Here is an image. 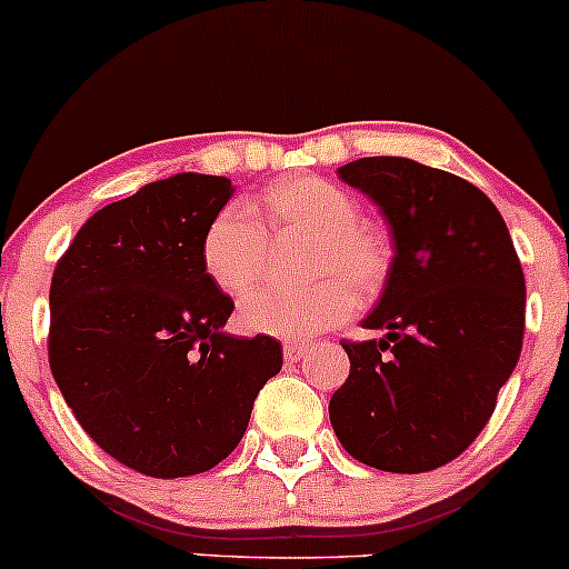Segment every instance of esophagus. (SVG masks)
I'll list each match as a JSON object with an SVG mask.
<instances>
[{
  "instance_id": "1",
  "label": "esophagus",
  "mask_w": 569,
  "mask_h": 569,
  "mask_svg": "<svg viewBox=\"0 0 569 569\" xmlns=\"http://www.w3.org/2000/svg\"><path fill=\"white\" fill-rule=\"evenodd\" d=\"M282 350H284L287 361H298L309 350V342H284Z\"/></svg>"
}]
</instances>
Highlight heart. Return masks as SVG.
I'll return each mask as SVG.
<instances>
[{
  "mask_svg": "<svg viewBox=\"0 0 569 569\" xmlns=\"http://www.w3.org/2000/svg\"><path fill=\"white\" fill-rule=\"evenodd\" d=\"M268 210L277 232L315 236L309 273L323 279L298 290H251L238 307L246 331L282 339L315 337L353 315L356 292L372 296L383 284L389 246L370 224L359 221V199L342 186L312 174L282 180L268 191ZM266 254V230L243 204L221 210L202 238L204 273L227 296H241L260 279Z\"/></svg>",
  "mask_w": 569,
  "mask_h": 569,
  "instance_id": "heart-1",
  "label": "heart"
}]
</instances>
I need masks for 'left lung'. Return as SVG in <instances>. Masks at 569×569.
<instances>
[{
  "instance_id": "obj_1",
  "label": "left lung",
  "mask_w": 569,
  "mask_h": 569,
  "mask_svg": "<svg viewBox=\"0 0 569 569\" xmlns=\"http://www.w3.org/2000/svg\"><path fill=\"white\" fill-rule=\"evenodd\" d=\"M389 224L386 287L345 342L350 375L328 402L339 443L378 471L447 466L482 432L523 345L526 282L496 204L477 186L400 156L337 169Z\"/></svg>"
}]
</instances>
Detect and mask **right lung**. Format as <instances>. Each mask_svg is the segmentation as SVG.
Listing matches in <instances>:
<instances>
[{
    "instance_id": "1",
    "label": "right lung",
    "mask_w": 569,
    "mask_h": 569,
    "mask_svg": "<svg viewBox=\"0 0 569 569\" xmlns=\"http://www.w3.org/2000/svg\"><path fill=\"white\" fill-rule=\"evenodd\" d=\"M230 178L178 172L87 219L51 279L49 365L87 436L156 479L219 466L241 443L282 345L224 331L230 296L202 238Z\"/></svg>"
}]
</instances>
